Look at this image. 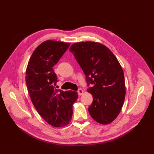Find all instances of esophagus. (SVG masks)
Returning a JSON list of instances; mask_svg holds the SVG:
<instances>
[{"label": "esophagus", "mask_w": 154, "mask_h": 154, "mask_svg": "<svg viewBox=\"0 0 154 154\" xmlns=\"http://www.w3.org/2000/svg\"><path fill=\"white\" fill-rule=\"evenodd\" d=\"M78 95L81 96V95H82V94L83 93V90H82V89H79L78 90Z\"/></svg>", "instance_id": "1"}]
</instances>
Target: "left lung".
<instances>
[{
	"label": "left lung",
	"mask_w": 154,
	"mask_h": 154,
	"mask_svg": "<svg viewBox=\"0 0 154 154\" xmlns=\"http://www.w3.org/2000/svg\"><path fill=\"white\" fill-rule=\"evenodd\" d=\"M86 76L93 96L88 108L92 118L106 125L120 113L125 97V83L121 65L112 51L99 42H76L69 48Z\"/></svg>",
	"instance_id": "left-lung-1"
}]
</instances>
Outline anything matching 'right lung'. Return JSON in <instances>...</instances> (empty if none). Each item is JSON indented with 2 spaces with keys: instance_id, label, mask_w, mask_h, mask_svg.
Masks as SVG:
<instances>
[{
  "instance_id": "add662e5",
  "label": "right lung",
  "mask_w": 154,
  "mask_h": 154,
  "mask_svg": "<svg viewBox=\"0 0 154 154\" xmlns=\"http://www.w3.org/2000/svg\"><path fill=\"white\" fill-rule=\"evenodd\" d=\"M70 43L46 41L33 52L26 72L28 92L36 110L49 125L61 127L69 123L78 93L55 88L57 82L53 66Z\"/></svg>"
}]
</instances>
